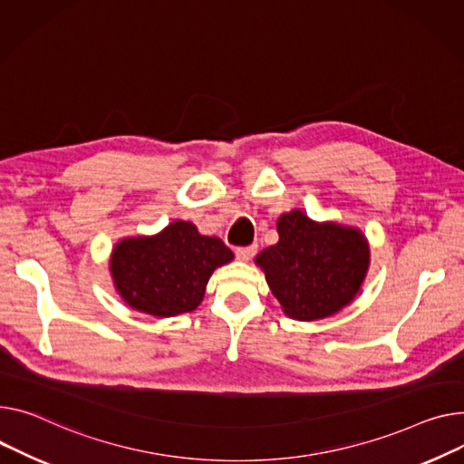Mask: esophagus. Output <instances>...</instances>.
<instances>
[{
	"label": "esophagus",
	"instance_id": "34e87169",
	"mask_svg": "<svg viewBox=\"0 0 464 464\" xmlns=\"http://www.w3.org/2000/svg\"><path fill=\"white\" fill-rule=\"evenodd\" d=\"M257 252V246L252 244V246H244V248H237L235 254L240 261H250L254 257V254Z\"/></svg>",
	"mask_w": 464,
	"mask_h": 464
}]
</instances>
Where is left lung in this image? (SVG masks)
I'll list each match as a JSON object with an SVG mask.
<instances>
[{
	"mask_svg": "<svg viewBox=\"0 0 464 464\" xmlns=\"http://www.w3.org/2000/svg\"><path fill=\"white\" fill-rule=\"evenodd\" d=\"M277 240L256 265L287 317L319 321L349 305L362 289L372 252L365 235L339 222H315L300 208L276 222Z\"/></svg>",
	"mask_w": 464,
	"mask_h": 464,
	"instance_id": "1",
	"label": "left lung"
}]
</instances>
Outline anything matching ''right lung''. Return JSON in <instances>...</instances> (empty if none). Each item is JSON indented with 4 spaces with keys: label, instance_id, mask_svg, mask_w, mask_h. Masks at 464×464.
Here are the masks:
<instances>
[{
    "label": "right lung",
    "instance_id": "add662e5",
    "mask_svg": "<svg viewBox=\"0 0 464 464\" xmlns=\"http://www.w3.org/2000/svg\"><path fill=\"white\" fill-rule=\"evenodd\" d=\"M233 259L222 238L175 220L157 235L121 238L110 256V274L117 295L134 312L166 319L194 312L212 272Z\"/></svg>",
    "mask_w": 464,
    "mask_h": 464
}]
</instances>
